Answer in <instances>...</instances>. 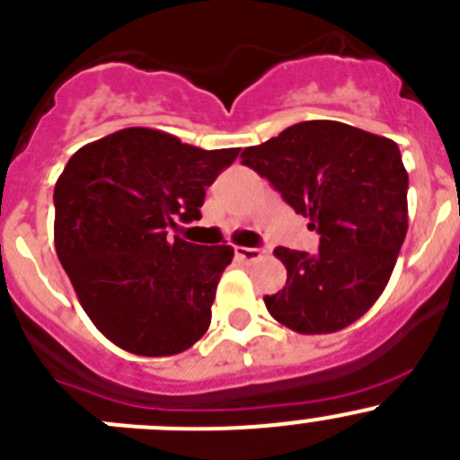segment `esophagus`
Here are the masks:
<instances>
[{"label": "esophagus", "instance_id": "1", "mask_svg": "<svg viewBox=\"0 0 460 460\" xmlns=\"http://www.w3.org/2000/svg\"><path fill=\"white\" fill-rule=\"evenodd\" d=\"M234 252H237V257H242L243 261H257L264 257V251L261 248H246V246H237L234 248Z\"/></svg>", "mask_w": 460, "mask_h": 460}]
</instances>
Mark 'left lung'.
Returning <instances> with one entry per match:
<instances>
[{
	"label": "left lung",
	"mask_w": 460,
	"mask_h": 460,
	"mask_svg": "<svg viewBox=\"0 0 460 460\" xmlns=\"http://www.w3.org/2000/svg\"><path fill=\"white\" fill-rule=\"evenodd\" d=\"M321 234L318 252L275 248L287 284L264 296L278 323L330 334L364 316L391 279L409 227V173L393 139L330 119L300 121L242 153Z\"/></svg>",
	"instance_id": "obj_1"
}]
</instances>
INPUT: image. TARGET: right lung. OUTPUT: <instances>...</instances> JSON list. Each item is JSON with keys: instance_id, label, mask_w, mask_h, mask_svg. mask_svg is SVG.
<instances>
[{"instance_id": "right-lung-1", "label": "right lung", "mask_w": 460, "mask_h": 460, "mask_svg": "<svg viewBox=\"0 0 460 460\" xmlns=\"http://www.w3.org/2000/svg\"><path fill=\"white\" fill-rule=\"evenodd\" d=\"M239 148L124 128L78 148L54 190V243L78 303L106 339L139 357L185 352L208 332L233 246L167 237L200 218L205 187Z\"/></svg>"}]
</instances>
